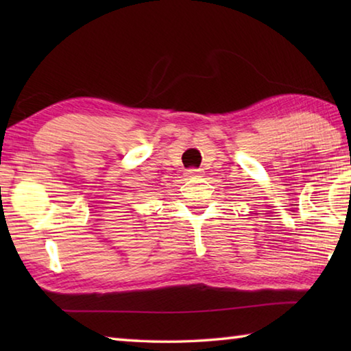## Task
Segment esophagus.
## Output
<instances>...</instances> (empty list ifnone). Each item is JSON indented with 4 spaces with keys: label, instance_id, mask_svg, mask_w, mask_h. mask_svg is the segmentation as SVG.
<instances>
[{
    "label": "esophagus",
    "instance_id": "34e87169",
    "mask_svg": "<svg viewBox=\"0 0 351 351\" xmlns=\"http://www.w3.org/2000/svg\"><path fill=\"white\" fill-rule=\"evenodd\" d=\"M203 175V171H201L199 169H189L186 170V176L189 178H197V176H201Z\"/></svg>",
    "mask_w": 351,
    "mask_h": 351
}]
</instances>
